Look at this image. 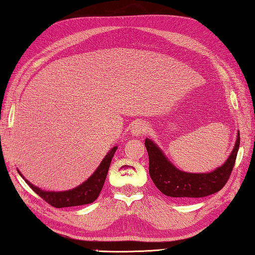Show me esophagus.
<instances>
[{"label": "esophagus", "mask_w": 255, "mask_h": 255, "mask_svg": "<svg viewBox=\"0 0 255 255\" xmlns=\"http://www.w3.org/2000/svg\"><path fill=\"white\" fill-rule=\"evenodd\" d=\"M148 129H149V127L147 124L142 121H138V122L132 123L130 132L133 137H139V136H141V134L148 132Z\"/></svg>", "instance_id": "obj_1"}]
</instances>
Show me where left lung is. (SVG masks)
I'll use <instances>...</instances> for the list:
<instances>
[{"mask_svg":"<svg viewBox=\"0 0 255 255\" xmlns=\"http://www.w3.org/2000/svg\"><path fill=\"white\" fill-rule=\"evenodd\" d=\"M144 144L149 154L150 177L159 191L170 197L198 198L219 192L228 182L239 150L240 133L238 131L235 148L229 158L223 165L208 173L178 170L152 140L147 138Z\"/></svg>","mask_w":255,"mask_h":255,"instance_id":"left-lung-1","label":"left lung"}]
</instances>
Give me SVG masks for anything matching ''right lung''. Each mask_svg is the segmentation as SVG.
Here are the masks:
<instances>
[{
	"mask_svg": "<svg viewBox=\"0 0 255 255\" xmlns=\"http://www.w3.org/2000/svg\"><path fill=\"white\" fill-rule=\"evenodd\" d=\"M117 147L111 149L105 158L103 159L101 164L97 167L96 171L92 174L88 180L81 184L78 187L69 189L64 192H47L42 191L41 188L32 185L26 178L21 175V173L18 171L19 175L24 178L25 182L28 184L29 187L34 191L37 195L45 199L46 202L53 206L56 208H63V207H73V206H81L93 203L94 200L99 197V195L102 191L103 185H104L108 169H110L111 162L114 154H115Z\"/></svg>",
	"mask_w": 255,
	"mask_h": 255,
	"instance_id": "right-lung-1",
	"label": "right lung"
}]
</instances>
